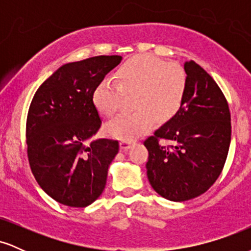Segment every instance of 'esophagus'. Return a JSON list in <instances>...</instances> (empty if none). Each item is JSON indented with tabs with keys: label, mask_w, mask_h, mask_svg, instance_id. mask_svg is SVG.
<instances>
[{
	"label": "esophagus",
	"mask_w": 251,
	"mask_h": 251,
	"mask_svg": "<svg viewBox=\"0 0 251 251\" xmlns=\"http://www.w3.org/2000/svg\"><path fill=\"white\" fill-rule=\"evenodd\" d=\"M133 146V142H126V140H122L120 142V149L122 150H128Z\"/></svg>",
	"instance_id": "1"
}]
</instances>
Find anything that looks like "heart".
Here are the masks:
<instances>
[{"label": "heart", "mask_w": 251, "mask_h": 251, "mask_svg": "<svg viewBox=\"0 0 251 251\" xmlns=\"http://www.w3.org/2000/svg\"><path fill=\"white\" fill-rule=\"evenodd\" d=\"M188 86L185 71L176 62L152 55H134L116 72V82L102 80L92 93L94 107L103 117L116 114L124 94L134 96L132 114H119L106 124L109 137L132 142L154 127L157 119L166 122L180 108Z\"/></svg>", "instance_id": "1"}]
</instances>
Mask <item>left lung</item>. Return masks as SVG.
<instances>
[{
  "instance_id": "8db88e82",
  "label": "left lung",
  "mask_w": 251,
  "mask_h": 251,
  "mask_svg": "<svg viewBox=\"0 0 251 251\" xmlns=\"http://www.w3.org/2000/svg\"><path fill=\"white\" fill-rule=\"evenodd\" d=\"M188 86L180 108L144 142L148 178L174 201L198 197L220 177L231 140L229 105L218 85L195 61L184 63Z\"/></svg>"
}]
</instances>
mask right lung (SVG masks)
<instances>
[{
	"label": "right lung",
	"instance_id": "1",
	"mask_svg": "<svg viewBox=\"0 0 251 251\" xmlns=\"http://www.w3.org/2000/svg\"><path fill=\"white\" fill-rule=\"evenodd\" d=\"M122 61L93 56L61 66L37 88L25 125L27 154L34 177L54 201L85 208L102 194L119 143L91 138L101 126L93 89Z\"/></svg>",
	"mask_w": 251,
	"mask_h": 251
}]
</instances>
